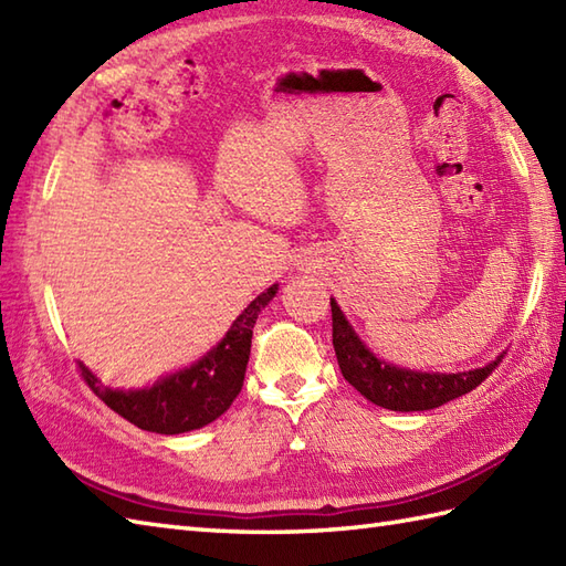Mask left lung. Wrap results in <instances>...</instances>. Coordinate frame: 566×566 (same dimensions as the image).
I'll list each match as a JSON object with an SVG mask.
<instances>
[{
  "mask_svg": "<svg viewBox=\"0 0 566 566\" xmlns=\"http://www.w3.org/2000/svg\"><path fill=\"white\" fill-rule=\"evenodd\" d=\"M333 311V347L343 377L365 396L367 401L377 403L389 411H430L448 403L457 396L476 389L501 363L499 355L489 365L469 371H416L399 365H389L379 359L369 347L359 340L355 328L347 323L340 306L331 298Z\"/></svg>",
  "mask_w": 566,
  "mask_h": 566,
  "instance_id": "left-lung-1",
  "label": "left lung"
}]
</instances>
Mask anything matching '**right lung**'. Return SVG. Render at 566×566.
Returning a JSON list of instances; mask_svg holds the SVG:
<instances>
[{
	"mask_svg": "<svg viewBox=\"0 0 566 566\" xmlns=\"http://www.w3.org/2000/svg\"><path fill=\"white\" fill-rule=\"evenodd\" d=\"M276 290H280V284H272L268 292L252 298L243 314L228 328L223 340L211 347L195 365L172 371V375L155 381L153 387L128 391L104 387L80 363L82 377L112 411L140 430L160 432V436H179V432L209 426L211 420L231 408L240 387H243L252 328H255L260 311L272 302Z\"/></svg>",
	"mask_w": 566,
	"mask_h": 566,
	"instance_id": "add662e5",
	"label": "right lung"
}]
</instances>
